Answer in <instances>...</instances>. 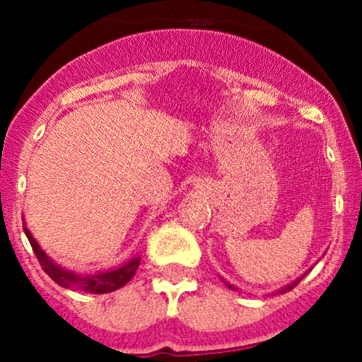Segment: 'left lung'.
<instances>
[{"label": "left lung", "instance_id": "8db88e82", "mask_svg": "<svg viewBox=\"0 0 362 362\" xmlns=\"http://www.w3.org/2000/svg\"><path fill=\"white\" fill-rule=\"evenodd\" d=\"M304 276H306V274H304ZM304 276H300V278H297V280H293L291 284H287V286H284V287H281V289H278V291H276V293H286V291H291L293 287L297 286L298 281L303 280ZM221 280H223V278H221ZM223 281H226V284H227V287H229V289H237V287H235V286H231V284H229V281H227V280H223Z\"/></svg>", "mask_w": 362, "mask_h": 362}]
</instances>
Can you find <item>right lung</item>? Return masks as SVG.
Here are the masks:
<instances>
[{
  "label": "right lung",
  "instance_id": "1",
  "mask_svg": "<svg viewBox=\"0 0 362 362\" xmlns=\"http://www.w3.org/2000/svg\"><path fill=\"white\" fill-rule=\"evenodd\" d=\"M24 233L25 237H28V240H30L31 247H33V252H35L37 259H39V263H41L42 270H45L58 286L65 287V289L95 293V295L116 291V289L124 287L125 284L135 276L136 269H139V264H141V255H135V257H131L129 261H125L124 264L116 267V269L95 272V274H78L75 270L59 267L52 257H48L47 253H45V250L39 246V242L33 238V235H31L28 227H24Z\"/></svg>",
  "mask_w": 362,
  "mask_h": 362
}]
</instances>
